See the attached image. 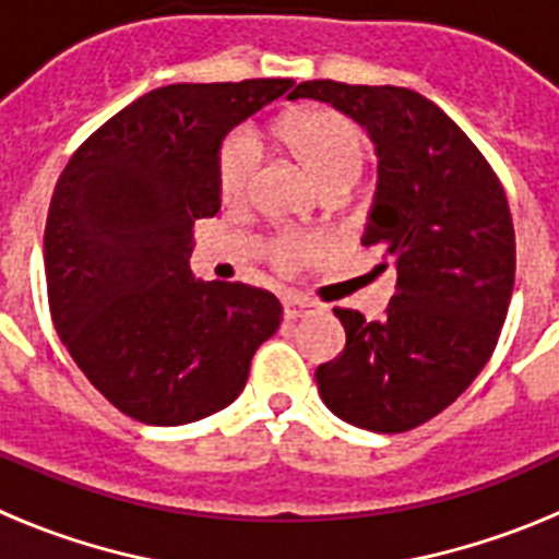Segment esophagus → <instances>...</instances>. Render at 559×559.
<instances>
[{"label": "esophagus", "instance_id": "1", "mask_svg": "<svg viewBox=\"0 0 559 559\" xmlns=\"http://www.w3.org/2000/svg\"><path fill=\"white\" fill-rule=\"evenodd\" d=\"M283 310L288 322H296V319H302V316L316 313V305L308 302V299H299V296H288L283 302Z\"/></svg>", "mask_w": 559, "mask_h": 559}]
</instances>
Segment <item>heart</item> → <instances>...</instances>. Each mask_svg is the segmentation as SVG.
Wrapping results in <instances>:
<instances>
[{
	"label": "heart",
	"mask_w": 559,
	"mask_h": 559,
	"mask_svg": "<svg viewBox=\"0 0 559 559\" xmlns=\"http://www.w3.org/2000/svg\"><path fill=\"white\" fill-rule=\"evenodd\" d=\"M276 136L324 187H349L364 167V136L344 114L333 108H302L276 122ZM257 170V147L246 131L229 133L218 151V187L226 201H240L249 192ZM322 240L313 235H280L271 257L280 265H296L316 254Z\"/></svg>",
	"instance_id": "heart-1"
}]
</instances>
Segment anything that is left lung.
Here are the masks:
<instances>
[{
  "mask_svg": "<svg viewBox=\"0 0 559 559\" xmlns=\"http://www.w3.org/2000/svg\"><path fill=\"white\" fill-rule=\"evenodd\" d=\"M313 97L367 128L378 190L360 243L397 285L386 316L333 308L347 347L316 369L324 406L349 426L403 433L471 386L501 335L515 285V229L490 162L437 103L403 86L305 81Z\"/></svg>",
  "mask_w": 559,
  "mask_h": 559,
  "instance_id": "left-lung-1",
  "label": "left lung"
}]
</instances>
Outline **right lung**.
I'll return each instance as SVG.
<instances>
[{"instance_id": "1", "label": "right lung", "mask_w": 559, "mask_h": 559, "mask_svg": "<svg viewBox=\"0 0 559 559\" xmlns=\"http://www.w3.org/2000/svg\"><path fill=\"white\" fill-rule=\"evenodd\" d=\"M294 81L173 83L103 122L63 167L44 229L49 313L88 383L145 426H185L243 392L283 322L274 294L201 283L192 226L221 210L226 133Z\"/></svg>"}]
</instances>
